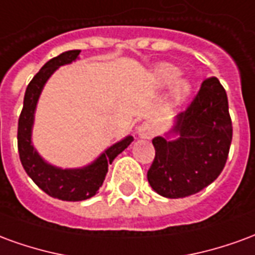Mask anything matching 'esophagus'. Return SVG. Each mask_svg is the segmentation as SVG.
<instances>
[{
  "mask_svg": "<svg viewBox=\"0 0 255 255\" xmlns=\"http://www.w3.org/2000/svg\"><path fill=\"white\" fill-rule=\"evenodd\" d=\"M138 135L140 138H144V139H149L151 138L153 135H154L155 129H154V126L151 124L150 122H144L142 123L140 126L138 127Z\"/></svg>",
  "mask_w": 255,
  "mask_h": 255,
  "instance_id": "esophagus-1",
  "label": "esophagus"
}]
</instances>
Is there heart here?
<instances>
[{"label":"heart","mask_w":255,"mask_h":255,"mask_svg":"<svg viewBox=\"0 0 255 255\" xmlns=\"http://www.w3.org/2000/svg\"><path fill=\"white\" fill-rule=\"evenodd\" d=\"M179 76H180V69L173 67L171 64H158L153 69V83L160 89H164V87L173 84L179 79ZM190 93H191V84L184 79L178 80L175 87H173V98L177 102H182V101L186 100Z\"/></svg>","instance_id":"heart-1"}]
</instances>
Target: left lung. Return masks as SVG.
I'll use <instances>...</instances> for the list:
<instances>
[{"mask_svg":"<svg viewBox=\"0 0 255 255\" xmlns=\"http://www.w3.org/2000/svg\"><path fill=\"white\" fill-rule=\"evenodd\" d=\"M176 138L155 136V157L147 180L157 194L184 198L213 183L230 153L232 122L228 98L217 78L203 80L187 109L175 117L169 132Z\"/></svg>","mask_w":255,"mask_h":255,"instance_id":"obj_1","label":"left lung"}]
</instances>
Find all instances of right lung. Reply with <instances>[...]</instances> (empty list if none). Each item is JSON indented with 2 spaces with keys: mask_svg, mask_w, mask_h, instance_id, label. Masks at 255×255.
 <instances>
[{
  "mask_svg": "<svg viewBox=\"0 0 255 255\" xmlns=\"http://www.w3.org/2000/svg\"><path fill=\"white\" fill-rule=\"evenodd\" d=\"M80 50H68L57 57L49 60L32 78L27 86L23 102V111L19 117L17 127V147L21 165L27 175L32 179L42 191L61 201H84L94 197L105 180L108 165L113 162L123 150L127 149L133 138L128 135L111 147L87 166L76 169H63L49 164L42 158L31 142V133L34 126V116L39 95L47 79L54 71L65 64H71L79 57Z\"/></svg>",
  "mask_w": 255,
  "mask_h": 255,
  "instance_id": "1",
  "label": "right lung"
}]
</instances>
